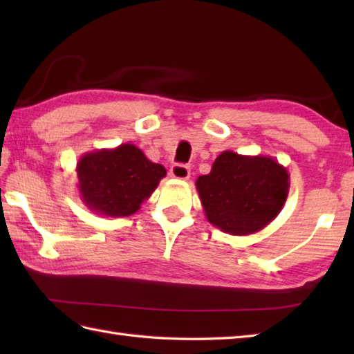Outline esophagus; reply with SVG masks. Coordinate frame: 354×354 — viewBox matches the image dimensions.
<instances>
[{"mask_svg":"<svg viewBox=\"0 0 354 354\" xmlns=\"http://www.w3.org/2000/svg\"><path fill=\"white\" fill-rule=\"evenodd\" d=\"M170 176L175 179H181V181H187L190 178V167L184 164H173L170 169Z\"/></svg>","mask_w":354,"mask_h":354,"instance_id":"obj_1","label":"esophagus"}]
</instances>
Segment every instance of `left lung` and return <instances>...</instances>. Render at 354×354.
Masks as SVG:
<instances>
[{"label": "left lung", "mask_w": 354, "mask_h": 354, "mask_svg": "<svg viewBox=\"0 0 354 354\" xmlns=\"http://www.w3.org/2000/svg\"><path fill=\"white\" fill-rule=\"evenodd\" d=\"M207 221L232 236L263 230L281 212L289 194V173L266 155L225 150L212 171L196 179Z\"/></svg>", "instance_id": "left-lung-1"}]
</instances>
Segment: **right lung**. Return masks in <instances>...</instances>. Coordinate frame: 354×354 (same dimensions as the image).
<instances>
[{
  "label": "right lung",
  "mask_w": 354,
  "mask_h": 354,
  "mask_svg": "<svg viewBox=\"0 0 354 354\" xmlns=\"http://www.w3.org/2000/svg\"><path fill=\"white\" fill-rule=\"evenodd\" d=\"M76 171L80 199L91 212L108 217L137 213L167 173L131 142L84 153Z\"/></svg>",
  "instance_id": "1"
}]
</instances>
